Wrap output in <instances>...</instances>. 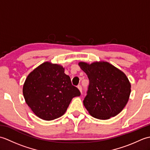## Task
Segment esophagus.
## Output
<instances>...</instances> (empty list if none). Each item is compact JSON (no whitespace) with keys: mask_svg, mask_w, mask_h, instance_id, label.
<instances>
[{"mask_svg":"<svg viewBox=\"0 0 150 150\" xmlns=\"http://www.w3.org/2000/svg\"><path fill=\"white\" fill-rule=\"evenodd\" d=\"M77 88H78V89L79 90H80V91H81V93H82V86H81V85H78V86H77Z\"/></svg>","mask_w":150,"mask_h":150,"instance_id":"34e87169","label":"esophagus"}]
</instances>
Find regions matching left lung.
Instances as JSON below:
<instances>
[{"label": "left lung", "mask_w": 150, "mask_h": 150, "mask_svg": "<svg viewBox=\"0 0 150 150\" xmlns=\"http://www.w3.org/2000/svg\"><path fill=\"white\" fill-rule=\"evenodd\" d=\"M79 66L89 79L87 95L83 100L92 117L109 119L121 112L129 100L131 84L126 75L107 62H84Z\"/></svg>", "instance_id": "obj_1"}]
</instances>
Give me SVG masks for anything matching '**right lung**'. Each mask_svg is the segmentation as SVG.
Segmentation results:
<instances>
[{
	"instance_id": "add662e5",
	"label": "right lung",
	"mask_w": 150,
	"mask_h": 150,
	"mask_svg": "<svg viewBox=\"0 0 150 150\" xmlns=\"http://www.w3.org/2000/svg\"><path fill=\"white\" fill-rule=\"evenodd\" d=\"M22 91L28 106L45 120L63 115L72 98L81 95L64 68L50 62L42 63L28 75Z\"/></svg>"
}]
</instances>
